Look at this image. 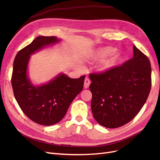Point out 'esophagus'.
<instances>
[{"label": "esophagus", "instance_id": "34e87169", "mask_svg": "<svg viewBox=\"0 0 160 160\" xmlns=\"http://www.w3.org/2000/svg\"><path fill=\"white\" fill-rule=\"evenodd\" d=\"M90 83H91V81L90 80L88 79V78H85V81H84V88L85 89H88L89 85H90Z\"/></svg>", "mask_w": 160, "mask_h": 160}]
</instances>
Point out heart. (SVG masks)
<instances>
[{
	"label": "heart",
	"mask_w": 160,
	"mask_h": 160,
	"mask_svg": "<svg viewBox=\"0 0 160 160\" xmlns=\"http://www.w3.org/2000/svg\"><path fill=\"white\" fill-rule=\"evenodd\" d=\"M117 48L113 47H105L91 51L81 56L82 62H90L101 60L95 66V69L99 72H107L118 67L124 61V56L117 52Z\"/></svg>",
	"instance_id": "b5f03b06"
}]
</instances>
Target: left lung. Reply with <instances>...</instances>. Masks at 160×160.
<instances>
[{"label":"left lung","mask_w":160,"mask_h":160,"mask_svg":"<svg viewBox=\"0 0 160 160\" xmlns=\"http://www.w3.org/2000/svg\"><path fill=\"white\" fill-rule=\"evenodd\" d=\"M133 49V57L121 66L89 75L92 113L98 123L107 128H119L132 120L151 89L149 60L135 45Z\"/></svg>","instance_id":"1"}]
</instances>
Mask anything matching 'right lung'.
Instances as JSON below:
<instances>
[{"mask_svg": "<svg viewBox=\"0 0 160 160\" xmlns=\"http://www.w3.org/2000/svg\"><path fill=\"white\" fill-rule=\"evenodd\" d=\"M59 41L56 37H37L18 52L13 62L11 83L19 107L32 122L47 126L64 118L72 101L83 89L85 78L83 75L71 79L60 73L45 84L32 83L27 72L31 55Z\"/></svg>", "mask_w": 160, "mask_h": 160, "instance_id": "obj_1", "label": "right lung"}]
</instances>
